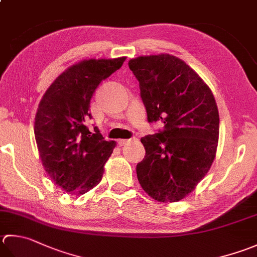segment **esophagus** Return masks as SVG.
<instances>
[{
    "label": "esophagus",
    "instance_id": "esophagus-1",
    "mask_svg": "<svg viewBox=\"0 0 257 257\" xmlns=\"http://www.w3.org/2000/svg\"><path fill=\"white\" fill-rule=\"evenodd\" d=\"M136 138L134 137V138H130V139H118V145L120 146V147H121V146H124L125 144H128V143H130L132 142V140H135Z\"/></svg>",
    "mask_w": 257,
    "mask_h": 257
}]
</instances>
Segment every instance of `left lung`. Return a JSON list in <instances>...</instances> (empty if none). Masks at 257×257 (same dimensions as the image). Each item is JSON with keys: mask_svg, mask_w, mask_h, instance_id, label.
I'll return each instance as SVG.
<instances>
[{"mask_svg": "<svg viewBox=\"0 0 257 257\" xmlns=\"http://www.w3.org/2000/svg\"><path fill=\"white\" fill-rule=\"evenodd\" d=\"M148 122H164L140 142L146 149L137 177L150 197L163 203L185 198L212 166L219 114L212 90L183 60L170 54L132 59Z\"/></svg>", "mask_w": 257, "mask_h": 257, "instance_id": "8db88e82", "label": "left lung"}]
</instances>
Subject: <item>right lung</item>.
<instances>
[{"label": "right lung", "mask_w": 257, "mask_h": 257, "mask_svg": "<svg viewBox=\"0 0 257 257\" xmlns=\"http://www.w3.org/2000/svg\"><path fill=\"white\" fill-rule=\"evenodd\" d=\"M125 57L83 60L54 80L35 114L34 136L40 158L52 182L71 195H83L102 179L114 142L91 133L90 100L102 80L121 68Z\"/></svg>", "instance_id": "right-lung-1"}]
</instances>
